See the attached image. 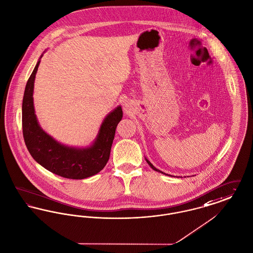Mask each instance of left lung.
<instances>
[{
    "label": "left lung",
    "instance_id": "left-lung-1",
    "mask_svg": "<svg viewBox=\"0 0 253 253\" xmlns=\"http://www.w3.org/2000/svg\"><path fill=\"white\" fill-rule=\"evenodd\" d=\"M146 162H147V164L150 166V168H151L152 169H154V170H156V171H158V172L163 173L162 171H160L159 169H156V168H155V167H154V166H153V165H152L148 160H146ZM164 174H166V173H164ZM167 175H168V174H167ZM169 176H170V175H169Z\"/></svg>",
    "mask_w": 253,
    "mask_h": 253
}]
</instances>
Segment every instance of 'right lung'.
Here are the masks:
<instances>
[{
  "mask_svg": "<svg viewBox=\"0 0 253 253\" xmlns=\"http://www.w3.org/2000/svg\"><path fill=\"white\" fill-rule=\"evenodd\" d=\"M40 61L27 81L23 99V135L33 159L50 172L67 179H84L100 172L109 159L115 130L123 117L122 107L110 112L89 148H74L57 143L39 126L33 106V87Z\"/></svg>",
  "mask_w": 253,
  "mask_h": 253,
  "instance_id": "obj_1",
  "label": "right lung"
}]
</instances>
